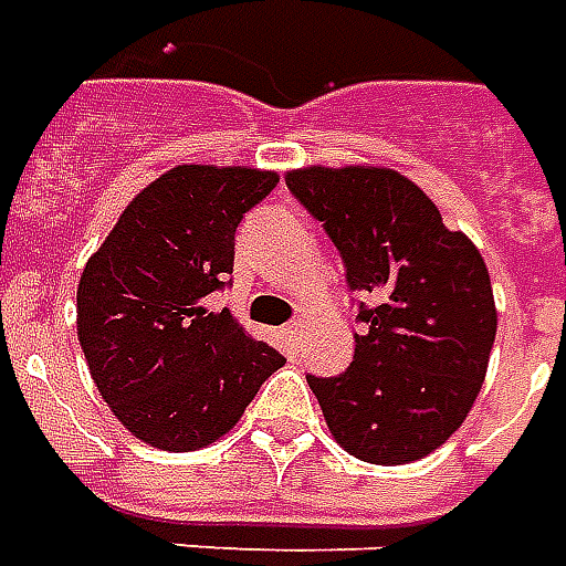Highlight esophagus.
<instances>
[{
  "mask_svg": "<svg viewBox=\"0 0 566 566\" xmlns=\"http://www.w3.org/2000/svg\"><path fill=\"white\" fill-rule=\"evenodd\" d=\"M301 328H304V322H301V318H295V322H289V325H286V337L295 339L301 334Z\"/></svg>",
  "mask_w": 566,
  "mask_h": 566,
  "instance_id": "34e87169",
  "label": "esophagus"
}]
</instances>
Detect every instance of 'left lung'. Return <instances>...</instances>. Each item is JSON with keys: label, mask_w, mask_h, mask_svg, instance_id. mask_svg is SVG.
<instances>
[{"label": "left lung", "mask_w": 566, "mask_h": 566, "mask_svg": "<svg viewBox=\"0 0 566 566\" xmlns=\"http://www.w3.org/2000/svg\"><path fill=\"white\" fill-rule=\"evenodd\" d=\"M334 241L358 301L346 373L307 376L328 429L364 462L423 460L462 427L486 379L495 301L486 262L415 181L379 167L289 172Z\"/></svg>", "instance_id": "1"}]
</instances>
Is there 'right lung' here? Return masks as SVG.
Listing matches in <instances>:
<instances>
[{
	"label": "right lung",
	"instance_id": "add662e5",
	"mask_svg": "<svg viewBox=\"0 0 566 566\" xmlns=\"http://www.w3.org/2000/svg\"><path fill=\"white\" fill-rule=\"evenodd\" d=\"M274 172L176 167L137 193L76 289V334L97 390L151 448L197 450L235 427L262 381L286 364L229 310L235 232L277 187Z\"/></svg>",
	"mask_w": 566,
	"mask_h": 566
}]
</instances>
